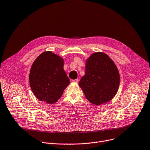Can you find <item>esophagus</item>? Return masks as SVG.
Returning a JSON list of instances; mask_svg holds the SVG:
<instances>
[{"mask_svg": "<svg viewBox=\"0 0 150 150\" xmlns=\"http://www.w3.org/2000/svg\"><path fill=\"white\" fill-rule=\"evenodd\" d=\"M72 82H74V83H78V81H79V80L78 79H75V80H72Z\"/></svg>", "mask_w": 150, "mask_h": 150, "instance_id": "obj_1", "label": "esophagus"}]
</instances>
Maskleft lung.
<instances>
[{
    "instance_id": "obj_1",
    "label": "left lung",
    "mask_w": 150,
    "mask_h": 150,
    "mask_svg": "<svg viewBox=\"0 0 150 150\" xmlns=\"http://www.w3.org/2000/svg\"><path fill=\"white\" fill-rule=\"evenodd\" d=\"M119 84V71L106 54L94 53L86 61L85 75L79 86L91 103L100 105L112 100Z\"/></svg>"
}]
</instances>
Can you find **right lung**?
<instances>
[{"mask_svg":"<svg viewBox=\"0 0 150 150\" xmlns=\"http://www.w3.org/2000/svg\"><path fill=\"white\" fill-rule=\"evenodd\" d=\"M64 60L47 51L41 53L31 66L30 86L38 99L53 104L62 96L70 80L63 69Z\"/></svg>","mask_w":150,"mask_h":150,"instance_id":"obj_1","label":"right lung"}]
</instances>
